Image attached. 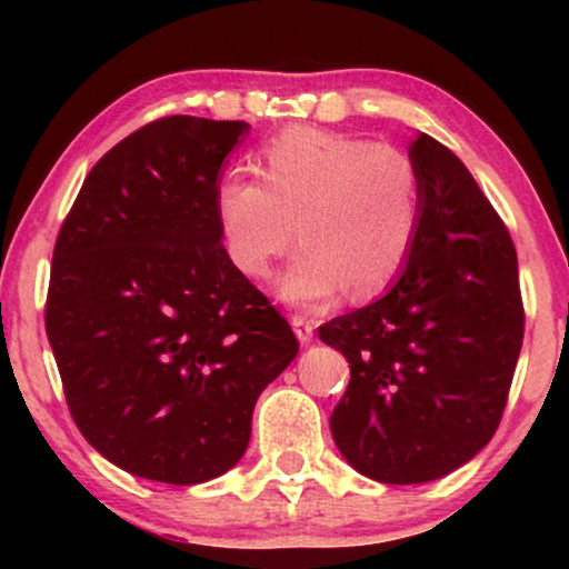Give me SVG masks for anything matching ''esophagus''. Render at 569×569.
Instances as JSON below:
<instances>
[{"label": "esophagus", "instance_id": "1", "mask_svg": "<svg viewBox=\"0 0 569 569\" xmlns=\"http://www.w3.org/2000/svg\"><path fill=\"white\" fill-rule=\"evenodd\" d=\"M290 323H292V329H295V337H298L300 345H302V347H308L310 341H313V321H308L306 316L295 313Z\"/></svg>", "mask_w": 569, "mask_h": 569}]
</instances>
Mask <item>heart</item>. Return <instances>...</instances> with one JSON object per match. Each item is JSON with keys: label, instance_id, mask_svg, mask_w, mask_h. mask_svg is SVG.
Instances as JSON below:
<instances>
[{"label": "heart", "instance_id": "1", "mask_svg": "<svg viewBox=\"0 0 569 569\" xmlns=\"http://www.w3.org/2000/svg\"><path fill=\"white\" fill-rule=\"evenodd\" d=\"M261 176L224 178L214 212L224 253L248 279H267L298 230L300 253L277 282L287 306H326L347 284L365 298L403 269L422 186L399 147L292 127L263 144Z\"/></svg>", "mask_w": 569, "mask_h": 569}]
</instances>
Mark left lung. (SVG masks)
<instances>
[{
	"instance_id": "8db88e82",
	"label": "left lung",
	"mask_w": 569,
	"mask_h": 569,
	"mask_svg": "<svg viewBox=\"0 0 569 569\" xmlns=\"http://www.w3.org/2000/svg\"><path fill=\"white\" fill-rule=\"evenodd\" d=\"M419 170V230L386 295L318 329L347 357L331 415L345 461L383 485H422L469 463L500 425L523 345L510 232L469 168L430 134Z\"/></svg>"
}]
</instances>
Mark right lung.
<instances>
[{"label":"right lung","instance_id":"1","mask_svg":"<svg viewBox=\"0 0 569 569\" xmlns=\"http://www.w3.org/2000/svg\"><path fill=\"white\" fill-rule=\"evenodd\" d=\"M246 121L168 116L84 178L53 248L46 333L84 440L166 485L230 471L290 323L232 267L214 197Z\"/></svg>","mask_w":569,"mask_h":569}]
</instances>
